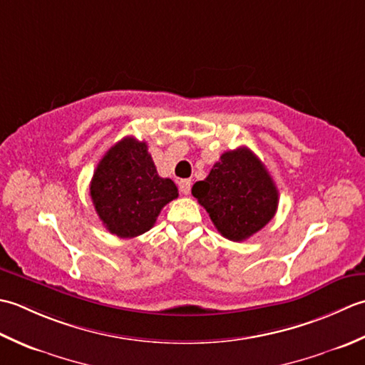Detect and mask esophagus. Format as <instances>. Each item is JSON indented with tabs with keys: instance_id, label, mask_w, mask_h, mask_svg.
I'll list each match as a JSON object with an SVG mask.
<instances>
[{
	"instance_id": "obj_1",
	"label": "esophagus",
	"mask_w": 365,
	"mask_h": 365,
	"mask_svg": "<svg viewBox=\"0 0 365 365\" xmlns=\"http://www.w3.org/2000/svg\"><path fill=\"white\" fill-rule=\"evenodd\" d=\"M180 190L182 195H189L190 193V180H181L180 181Z\"/></svg>"
}]
</instances>
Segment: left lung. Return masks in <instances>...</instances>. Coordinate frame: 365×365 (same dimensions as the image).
Returning a JSON list of instances; mask_svg holds the SVG:
<instances>
[{
  "mask_svg": "<svg viewBox=\"0 0 365 365\" xmlns=\"http://www.w3.org/2000/svg\"><path fill=\"white\" fill-rule=\"evenodd\" d=\"M192 195L210 214L217 232L236 242L259 232L279 205L276 184L249 148L222 154L206 180L193 184Z\"/></svg>",
  "mask_w": 365,
  "mask_h": 365,
  "instance_id": "obj_1",
  "label": "left lung"
}]
</instances>
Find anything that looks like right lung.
<instances>
[{"instance_id":"1","label":"right lung","mask_w":365,"mask_h":365,"mask_svg":"<svg viewBox=\"0 0 365 365\" xmlns=\"http://www.w3.org/2000/svg\"><path fill=\"white\" fill-rule=\"evenodd\" d=\"M93 205L111 235L135 237L178 198L176 184L160 178L145 141L125 137L101 159L89 185Z\"/></svg>"}]
</instances>
